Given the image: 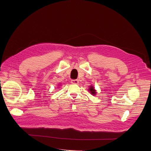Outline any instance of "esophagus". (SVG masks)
Instances as JSON below:
<instances>
[{
    "label": "esophagus",
    "instance_id": "1",
    "mask_svg": "<svg viewBox=\"0 0 151 151\" xmlns=\"http://www.w3.org/2000/svg\"><path fill=\"white\" fill-rule=\"evenodd\" d=\"M71 83H72V84H78V83H79V81H78V80H71Z\"/></svg>",
    "mask_w": 151,
    "mask_h": 151
}]
</instances>
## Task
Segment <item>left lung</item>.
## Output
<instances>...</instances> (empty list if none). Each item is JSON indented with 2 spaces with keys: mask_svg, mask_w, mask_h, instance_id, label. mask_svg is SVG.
Here are the masks:
<instances>
[{
  "mask_svg": "<svg viewBox=\"0 0 151 151\" xmlns=\"http://www.w3.org/2000/svg\"><path fill=\"white\" fill-rule=\"evenodd\" d=\"M89 91H90L91 93L92 94H93V95H95V94H96V90H95V89L93 88V87H92V86H91V88H89Z\"/></svg>",
  "mask_w": 151,
  "mask_h": 151,
  "instance_id": "1",
  "label": "left lung"
}]
</instances>
